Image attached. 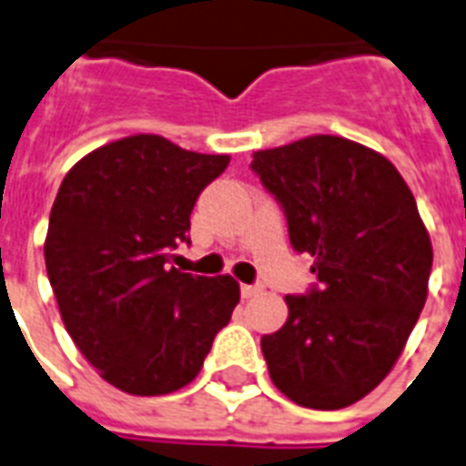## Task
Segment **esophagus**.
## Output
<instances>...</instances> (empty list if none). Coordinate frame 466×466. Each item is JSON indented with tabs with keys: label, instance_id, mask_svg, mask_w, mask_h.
Here are the masks:
<instances>
[{
	"label": "esophagus",
	"instance_id": "1",
	"mask_svg": "<svg viewBox=\"0 0 466 466\" xmlns=\"http://www.w3.org/2000/svg\"><path fill=\"white\" fill-rule=\"evenodd\" d=\"M263 288L261 285H241V298H256L258 292H261Z\"/></svg>",
	"mask_w": 466,
	"mask_h": 466
}]
</instances>
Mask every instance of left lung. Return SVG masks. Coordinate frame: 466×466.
Returning a JSON list of instances; mask_svg holds the SVG:
<instances>
[{
    "label": "left lung",
    "mask_w": 466,
    "mask_h": 466,
    "mask_svg": "<svg viewBox=\"0 0 466 466\" xmlns=\"http://www.w3.org/2000/svg\"><path fill=\"white\" fill-rule=\"evenodd\" d=\"M251 168L319 283L288 295V321L261 339L270 380L307 409L355 404L397 365L426 305L433 244L416 198L387 157L339 135L254 152Z\"/></svg>",
    "instance_id": "left-lung-1"
}]
</instances>
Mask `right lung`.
I'll list each match as a JSON object with an SVG mask.
<instances>
[{
	"label": "right lung",
	"instance_id": "1",
	"mask_svg": "<svg viewBox=\"0 0 466 466\" xmlns=\"http://www.w3.org/2000/svg\"><path fill=\"white\" fill-rule=\"evenodd\" d=\"M229 155H200L161 135L94 149L62 181L46 268L65 329L98 375L135 397L193 382L232 319L239 283L168 266L188 241L200 190Z\"/></svg>",
	"mask_w": 466,
	"mask_h": 466
}]
</instances>
